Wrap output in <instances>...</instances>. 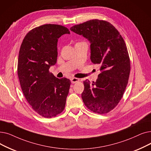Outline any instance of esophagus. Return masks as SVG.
Returning a JSON list of instances; mask_svg holds the SVG:
<instances>
[{"label": "esophagus", "mask_w": 151, "mask_h": 151, "mask_svg": "<svg viewBox=\"0 0 151 151\" xmlns=\"http://www.w3.org/2000/svg\"><path fill=\"white\" fill-rule=\"evenodd\" d=\"M70 80H71V83H75L80 81V80L78 79V78H71Z\"/></svg>", "instance_id": "34e87169"}]
</instances>
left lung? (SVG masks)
I'll use <instances>...</instances> for the list:
<instances>
[{
  "label": "left lung",
  "instance_id": "obj_1",
  "mask_svg": "<svg viewBox=\"0 0 151 151\" xmlns=\"http://www.w3.org/2000/svg\"><path fill=\"white\" fill-rule=\"evenodd\" d=\"M70 30L89 41L91 60L101 66L96 82L83 81V101L93 112L107 114L119 104L128 84L130 61L126 44L120 32L106 21L91 19Z\"/></svg>",
  "mask_w": 151,
  "mask_h": 151
}]
</instances>
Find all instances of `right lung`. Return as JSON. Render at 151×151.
Listing matches in <instances>:
<instances>
[{
  "label": "right lung",
  "mask_w": 151,
  "mask_h": 151,
  "mask_svg": "<svg viewBox=\"0 0 151 151\" xmlns=\"http://www.w3.org/2000/svg\"><path fill=\"white\" fill-rule=\"evenodd\" d=\"M69 29L62 25L44 24L25 36L19 51L18 75L23 94L38 114L51 118L64 110L70 80L57 78L49 70L57 62L58 39Z\"/></svg>",
  "instance_id": "add662e5"
}]
</instances>
